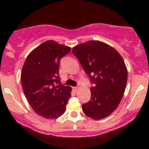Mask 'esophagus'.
<instances>
[{"mask_svg": "<svg viewBox=\"0 0 149 149\" xmlns=\"http://www.w3.org/2000/svg\"><path fill=\"white\" fill-rule=\"evenodd\" d=\"M79 88V87H73V90H74V91H75V92H77V91H78Z\"/></svg>", "mask_w": 149, "mask_h": 149, "instance_id": "obj_1", "label": "esophagus"}]
</instances>
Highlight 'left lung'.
<instances>
[{
    "instance_id": "left-lung-1",
    "label": "left lung",
    "mask_w": 149,
    "mask_h": 149,
    "mask_svg": "<svg viewBox=\"0 0 149 149\" xmlns=\"http://www.w3.org/2000/svg\"><path fill=\"white\" fill-rule=\"evenodd\" d=\"M77 57L91 83V100L82 109L87 117L98 120L111 115L123 97L127 70L119 53L99 40H89L75 46Z\"/></svg>"
}]
</instances>
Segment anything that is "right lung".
Listing matches in <instances>:
<instances>
[{"mask_svg":"<svg viewBox=\"0 0 149 149\" xmlns=\"http://www.w3.org/2000/svg\"><path fill=\"white\" fill-rule=\"evenodd\" d=\"M71 51L54 40L42 43L28 55L21 73L22 87L35 113L55 119L66 111L70 87L62 85L59 77L60 60Z\"/></svg>","mask_w":149,"mask_h":149,"instance_id":"right-lung-1","label":"right lung"}]
</instances>
